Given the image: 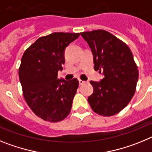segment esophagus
I'll use <instances>...</instances> for the list:
<instances>
[{"instance_id":"1","label":"esophagus","mask_w":152,"mask_h":152,"mask_svg":"<svg viewBox=\"0 0 152 152\" xmlns=\"http://www.w3.org/2000/svg\"><path fill=\"white\" fill-rule=\"evenodd\" d=\"M79 84L80 85H83L84 84H85L86 81H84V80H80V79H79Z\"/></svg>"}]
</instances>
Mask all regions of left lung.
Here are the masks:
<instances>
[{"mask_svg":"<svg viewBox=\"0 0 152 152\" xmlns=\"http://www.w3.org/2000/svg\"><path fill=\"white\" fill-rule=\"evenodd\" d=\"M94 55L95 71L103 72L100 82L91 81L94 93L88 97L93 111L100 116L117 114L135 94L138 67L129 46L103 29L80 33Z\"/></svg>","mask_w":152,"mask_h":152,"instance_id":"obj_1","label":"left lung"}]
</instances>
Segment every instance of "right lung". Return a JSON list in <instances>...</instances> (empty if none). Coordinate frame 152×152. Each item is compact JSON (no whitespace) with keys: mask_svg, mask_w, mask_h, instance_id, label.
<instances>
[{"mask_svg":"<svg viewBox=\"0 0 152 152\" xmlns=\"http://www.w3.org/2000/svg\"><path fill=\"white\" fill-rule=\"evenodd\" d=\"M79 36L54 33L42 36L23 55L19 77L24 99L32 111L45 121H61L71 112L78 80L57 77L64 64V49Z\"/></svg>","mask_w":152,"mask_h":152,"instance_id":"add662e5","label":"right lung"}]
</instances>
